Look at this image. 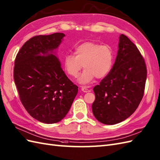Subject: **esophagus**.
<instances>
[{
	"label": "esophagus",
	"mask_w": 160,
	"mask_h": 160,
	"mask_svg": "<svg viewBox=\"0 0 160 160\" xmlns=\"http://www.w3.org/2000/svg\"><path fill=\"white\" fill-rule=\"evenodd\" d=\"M81 90H82V91H83V92H90V90H89V89H88L86 87H82Z\"/></svg>",
	"instance_id": "esophagus-1"
}]
</instances>
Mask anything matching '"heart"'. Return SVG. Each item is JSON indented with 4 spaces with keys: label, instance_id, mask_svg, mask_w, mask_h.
<instances>
[{
    "label": "heart",
    "instance_id": "heart-1",
    "mask_svg": "<svg viewBox=\"0 0 160 160\" xmlns=\"http://www.w3.org/2000/svg\"><path fill=\"white\" fill-rule=\"evenodd\" d=\"M113 61V51L110 46L87 42L76 47L75 55L65 56L63 66L67 73L73 78L79 76L84 67L85 69L78 82L82 84H87L95 77L99 79L106 77L112 68Z\"/></svg>",
    "mask_w": 160,
    "mask_h": 160
}]
</instances>
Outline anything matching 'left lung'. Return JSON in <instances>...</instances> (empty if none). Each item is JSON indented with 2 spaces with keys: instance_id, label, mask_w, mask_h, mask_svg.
Listing matches in <instances>:
<instances>
[{
  "instance_id": "left-lung-1",
  "label": "left lung",
  "mask_w": 160,
  "mask_h": 160,
  "mask_svg": "<svg viewBox=\"0 0 160 160\" xmlns=\"http://www.w3.org/2000/svg\"><path fill=\"white\" fill-rule=\"evenodd\" d=\"M115 62L110 73L93 88L95 117L102 123L114 125L129 117L142 99L147 68L138 48L121 34Z\"/></svg>"
}]
</instances>
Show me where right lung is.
<instances>
[{"label": "right lung", "mask_w": 160, "mask_h": 160, "mask_svg": "<svg viewBox=\"0 0 160 160\" xmlns=\"http://www.w3.org/2000/svg\"><path fill=\"white\" fill-rule=\"evenodd\" d=\"M65 35H38L21 48L15 60L13 78L28 114L44 123H56L68 114L78 93L61 68L57 50Z\"/></svg>", "instance_id": "right-lung-1"}]
</instances>
